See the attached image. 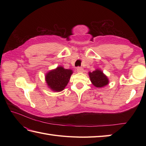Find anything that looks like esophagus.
Instances as JSON below:
<instances>
[{"label":"esophagus","mask_w":146,"mask_h":146,"mask_svg":"<svg viewBox=\"0 0 146 146\" xmlns=\"http://www.w3.org/2000/svg\"><path fill=\"white\" fill-rule=\"evenodd\" d=\"M76 71L78 73H82L83 71V68L82 67H77Z\"/></svg>","instance_id":"obj_1"}]
</instances>
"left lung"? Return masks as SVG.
Instances as JSON below:
<instances>
[{
	"mask_svg": "<svg viewBox=\"0 0 146 146\" xmlns=\"http://www.w3.org/2000/svg\"><path fill=\"white\" fill-rule=\"evenodd\" d=\"M89 76L93 85L96 87H103L108 83L107 77L105 76L102 71L97 70L93 72L89 73Z\"/></svg>",
	"mask_w": 146,
	"mask_h": 146,
	"instance_id": "obj_1",
	"label": "left lung"
}]
</instances>
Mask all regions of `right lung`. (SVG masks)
Returning a JSON list of instances; mask_svg holds the SVG:
<instances>
[{
    "instance_id": "obj_1",
    "label": "right lung",
    "mask_w": 146,
    "mask_h": 146,
    "mask_svg": "<svg viewBox=\"0 0 146 146\" xmlns=\"http://www.w3.org/2000/svg\"><path fill=\"white\" fill-rule=\"evenodd\" d=\"M72 70L64 69L59 66L56 69L49 71L46 75V83L51 90L55 92H61L69 82Z\"/></svg>"
}]
</instances>
